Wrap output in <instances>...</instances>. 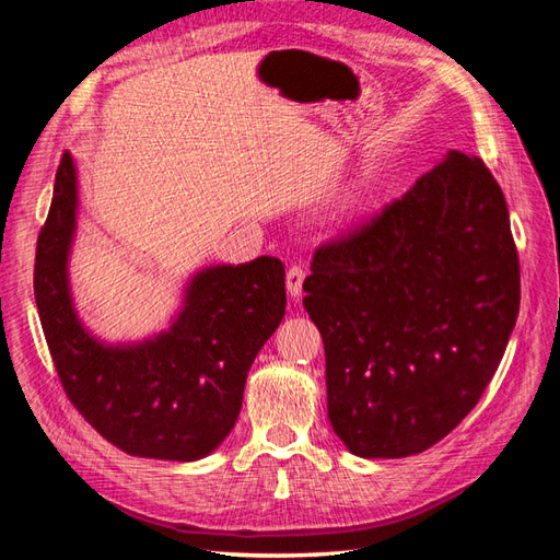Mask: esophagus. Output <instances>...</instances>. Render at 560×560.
I'll return each mask as SVG.
<instances>
[{
  "instance_id": "obj_1",
  "label": "esophagus",
  "mask_w": 560,
  "mask_h": 560,
  "mask_svg": "<svg viewBox=\"0 0 560 560\" xmlns=\"http://www.w3.org/2000/svg\"><path fill=\"white\" fill-rule=\"evenodd\" d=\"M287 294H290L292 299H299L301 292H303V280H306V270H303L301 266H292L290 270H287Z\"/></svg>"
}]
</instances>
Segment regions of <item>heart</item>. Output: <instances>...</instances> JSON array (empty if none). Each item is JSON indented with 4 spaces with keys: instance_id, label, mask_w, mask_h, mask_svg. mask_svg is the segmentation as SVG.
Listing matches in <instances>:
<instances>
[{
    "instance_id": "b5f03b06",
    "label": "heart",
    "mask_w": 560,
    "mask_h": 560,
    "mask_svg": "<svg viewBox=\"0 0 560 560\" xmlns=\"http://www.w3.org/2000/svg\"><path fill=\"white\" fill-rule=\"evenodd\" d=\"M352 202H354V200L350 198V200H348V206H346V208H352Z\"/></svg>"
}]
</instances>
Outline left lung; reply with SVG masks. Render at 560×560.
<instances>
[{
    "mask_svg": "<svg viewBox=\"0 0 560 560\" xmlns=\"http://www.w3.org/2000/svg\"><path fill=\"white\" fill-rule=\"evenodd\" d=\"M303 292L348 451L434 446L477 406L516 325L521 270L500 184L481 159L448 151L371 222L322 245Z\"/></svg>",
    "mask_w": 560,
    "mask_h": 560,
    "instance_id": "obj_1",
    "label": "left lung"
}]
</instances>
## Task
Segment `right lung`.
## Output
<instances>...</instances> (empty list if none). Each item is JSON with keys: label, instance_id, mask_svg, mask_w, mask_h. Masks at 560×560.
Returning <instances> with one entry per match:
<instances>
[{"label": "right lung", "instance_id": "1", "mask_svg": "<svg viewBox=\"0 0 560 560\" xmlns=\"http://www.w3.org/2000/svg\"><path fill=\"white\" fill-rule=\"evenodd\" d=\"M77 210V163L67 151L35 259L39 319L65 393L116 448L200 460L233 430L247 371L284 317V266L259 257L202 268L165 331L105 343L81 325L70 290Z\"/></svg>", "mask_w": 560, "mask_h": 560}]
</instances>
